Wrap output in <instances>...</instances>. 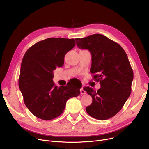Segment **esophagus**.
<instances>
[{"mask_svg":"<svg viewBox=\"0 0 149 149\" xmlns=\"http://www.w3.org/2000/svg\"><path fill=\"white\" fill-rule=\"evenodd\" d=\"M80 92H81V95H84V94H86V92L84 90V88L83 87H81V88L80 89Z\"/></svg>","mask_w":149,"mask_h":149,"instance_id":"34e87169","label":"esophagus"}]
</instances>
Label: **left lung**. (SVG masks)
Masks as SVG:
<instances>
[{
    "instance_id": "left-lung-1",
    "label": "left lung",
    "mask_w": 149,
    "mask_h": 149,
    "mask_svg": "<svg viewBox=\"0 0 149 149\" xmlns=\"http://www.w3.org/2000/svg\"><path fill=\"white\" fill-rule=\"evenodd\" d=\"M75 40L80 49L91 52L90 71L101 84L97 91L89 86L84 88L92 98L86 111L95 119L107 120L121 111L130 95L134 72L127 54L118 43L101 34Z\"/></svg>"
}]
</instances>
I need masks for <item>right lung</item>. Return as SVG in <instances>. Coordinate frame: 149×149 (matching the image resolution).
I'll list each match as a JSON object with an SVG mask.
<instances>
[{"label":"right lung","instance_id":"add662e5","mask_svg":"<svg viewBox=\"0 0 149 149\" xmlns=\"http://www.w3.org/2000/svg\"><path fill=\"white\" fill-rule=\"evenodd\" d=\"M75 45L74 38H49L29 48L23 58L19 86L29 111L37 118L51 120L60 115L70 98L80 94V87L59 88L52 80L56 67L64 64L66 54Z\"/></svg>","mask_w":149,"mask_h":149}]
</instances>
